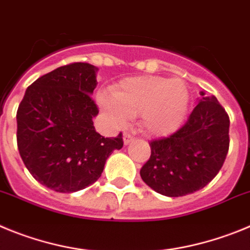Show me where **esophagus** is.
Wrapping results in <instances>:
<instances>
[{"mask_svg":"<svg viewBox=\"0 0 250 250\" xmlns=\"http://www.w3.org/2000/svg\"><path fill=\"white\" fill-rule=\"evenodd\" d=\"M134 137L132 136L130 133H125L123 134V142H125V145H129L130 142L133 141Z\"/></svg>","mask_w":250,"mask_h":250,"instance_id":"34e87169","label":"esophagus"}]
</instances>
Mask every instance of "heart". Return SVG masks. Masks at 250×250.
Returning <instances> with one entry per match:
<instances>
[{
  "mask_svg": "<svg viewBox=\"0 0 250 250\" xmlns=\"http://www.w3.org/2000/svg\"><path fill=\"white\" fill-rule=\"evenodd\" d=\"M112 98L100 97V103L116 122L141 114L142 127L153 136L174 132L183 122L189 104V92L181 80L159 76L127 78L114 86Z\"/></svg>",
  "mask_w": 250,
  "mask_h": 250,
  "instance_id": "1",
  "label": "heart"
}]
</instances>
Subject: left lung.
I'll list each match as a JSON object with an SVG mask.
<instances>
[{
	"instance_id": "left-lung-1",
	"label": "left lung",
	"mask_w": 250,
	"mask_h": 250,
	"mask_svg": "<svg viewBox=\"0 0 250 250\" xmlns=\"http://www.w3.org/2000/svg\"><path fill=\"white\" fill-rule=\"evenodd\" d=\"M202 98L170 136L150 141L141 177L153 190L182 197L202 189L223 166L229 149V117L214 96Z\"/></svg>"
}]
</instances>
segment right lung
I'll return each mask as SVG.
<instances>
[{"label": "right lung", "instance_id": "obj_1", "mask_svg": "<svg viewBox=\"0 0 250 250\" xmlns=\"http://www.w3.org/2000/svg\"><path fill=\"white\" fill-rule=\"evenodd\" d=\"M97 71L83 62L58 67L26 89L17 109L20 156L33 178L55 192L94 183L111 153L123 147L122 133L104 138L94 129Z\"/></svg>", "mask_w": 250, "mask_h": 250}]
</instances>
